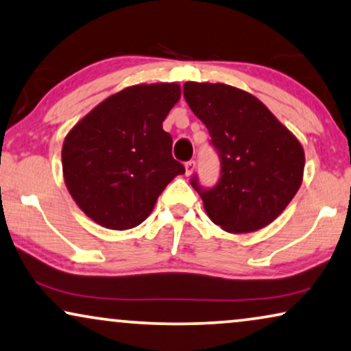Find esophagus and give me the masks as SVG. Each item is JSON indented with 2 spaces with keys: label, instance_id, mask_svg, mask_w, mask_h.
<instances>
[{
  "label": "esophagus",
  "instance_id": "obj_1",
  "mask_svg": "<svg viewBox=\"0 0 351 351\" xmlns=\"http://www.w3.org/2000/svg\"><path fill=\"white\" fill-rule=\"evenodd\" d=\"M184 167H186V175H193V171L195 170V160H189V162H186L184 163Z\"/></svg>",
  "mask_w": 351,
  "mask_h": 351
}]
</instances>
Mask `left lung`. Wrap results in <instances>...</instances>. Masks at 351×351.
Returning a JSON list of instances; mask_svg holds the SVG:
<instances>
[{"label":"left lung","instance_id":"obj_1","mask_svg":"<svg viewBox=\"0 0 351 351\" xmlns=\"http://www.w3.org/2000/svg\"><path fill=\"white\" fill-rule=\"evenodd\" d=\"M184 99L207 127L218 154L219 178L212 188L191 186L212 221L228 232L261 230L297 194L305 154L297 138L249 93L223 83L188 82Z\"/></svg>","mask_w":351,"mask_h":351}]
</instances>
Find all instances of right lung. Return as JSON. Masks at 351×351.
<instances>
[{
    "label": "right lung",
    "mask_w": 351,
    "mask_h": 351,
    "mask_svg": "<svg viewBox=\"0 0 351 351\" xmlns=\"http://www.w3.org/2000/svg\"><path fill=\"white\" fill-rule=\"evenodd\" d=\"M176 83L130 86L78 121L62 146V170L75 202L109 230H130L151 215L184 167L162 128L180 99Z\"/></svg>",
    "instance_id": "1"
}]
</instances>
